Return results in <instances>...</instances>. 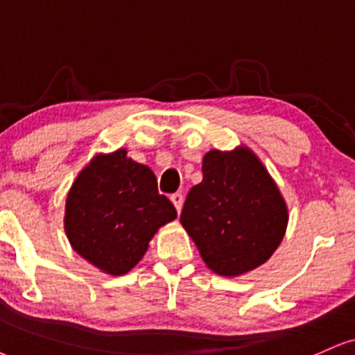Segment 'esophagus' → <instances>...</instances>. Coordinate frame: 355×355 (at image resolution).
Instances as JSON below:
<instances>
[{
	"instance_id": "1",
	"label": "esophagus",
	"mask_w": 355,
	"mask_h": 355,
	"mask_svg": "<svg viewBox=\"0 0 355 355\" xmlns=\"http://www.w3.org/2000/svg\"><path fill=\"white\" fill-rule=\"evenodd\" d=\"M171 200H173L174 207L178 209V212H181V209H182V204H184V196H182L181 192H174V194L171 196Z\"/></svg>"
}]
</instances>
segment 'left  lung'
<instances>
[{
	"instance_id": "left-lung-1",
	"label": "left lung",
	"mask_w": 355,
	"mask_h": 355,
	"mask_svg": "<svg viewBox=\"0 0 355 355\" xmlns=\"http://www.w3.org/2000/svg\"><path fill=\"white\" fill-rule=\"evenodd\" d=\"M202 182L187 194L181 224L204 263L222 277L263 265L284 237L288 209L261 161L248 150H212Z\"/></svg>"
}]
</instances>
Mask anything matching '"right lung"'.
<instances>
[{"mask_svg": "<svg viewBox=\"0 0 355 355\" xmlns=\"http://www.w3.org/2000/svg\"><path fill=\"white\" fill-rule=\"evenodd\" d=\"M178 217L157 192L155 173L126 150L97 155L80 171L65 200L64 227L78 255L108 275L141 260L159 227Z\"/></svg>", "mask_w": 355, "mask_h": 355, "instance_id": "1", "label": "right lung"}]
</instances>
